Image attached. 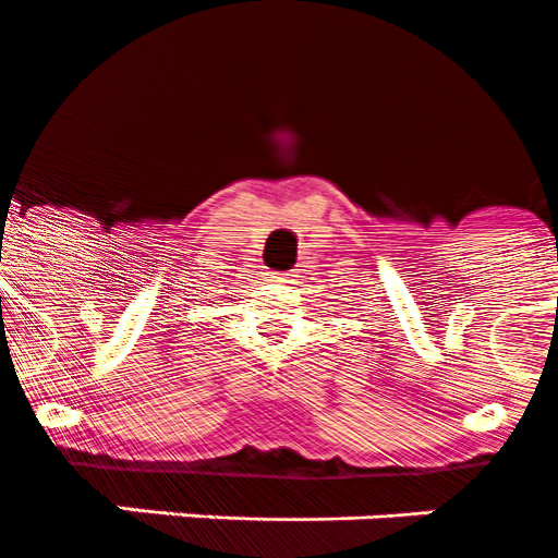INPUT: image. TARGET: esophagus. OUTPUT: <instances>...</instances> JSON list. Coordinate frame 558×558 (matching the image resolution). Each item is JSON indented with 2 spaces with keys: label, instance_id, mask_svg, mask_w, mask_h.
Returning a JSON list of instances; mask_svg holds the SVG:
<instances>
[{
  "label": "esophagus",
  "instance_id": "obj_1",
  "mask_svg": "<svg viewBox=\"0 0 558 558\" xmlns=\"http://www.w3.org/2000/svg\"><path fill=\"white\" fill-rule=\"evenodd\" d=\"M290 276H293V274H276L274 279H276V282H290Z\"/></svg>",
  "mask_w": 558,
  "mask_h": 558
}]
</instances>
